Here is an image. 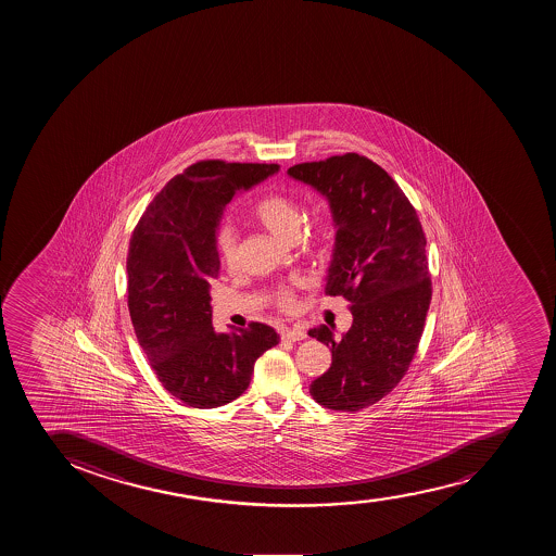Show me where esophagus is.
Returning <instances> with one entry per match:
<instances>
[{
    "label": "esophagus",
    "instance_id": "34e87169",
    "mask_svg": "<svg viewBox=\"0 0 556 556\" xmlns=\"http://www.w3.org/2000/svg\"><path fill=\"white\" fill-rule=\"evenodd\" d=\"M282 341L298 342L306 339V331L301 328H285L281 331Z\"/></svg>",
    "mask_w": 556,
    "mask_h": 556
}]
</instances>
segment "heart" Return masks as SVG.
I'll use <instances>...</instances> for the list:
<instances>
[{
  "instance_id": "b5f03b06",
  "label": "heart",
  "mask_w": 556,
  "mask_h": 556,
  "mask_svg": "<svg viewBox=\"0 0 556 556\" xmlns=\"http://www.w3.org/2000/svg\"><path fill=\"white\" fill-rule=\"evenodd\" d=\"M252 215L266 230L285 241H293L303 228L304 214L303 204L298 199L287 193H268L253 204ZM336 237V223L331 217L325 215L315 223L309 233V241L317 248H326ZM215 248L217 255L225 268H233L237 263V237L230 226H220L215 236ZM275 303L282 309H290L295 303L293 292L290 288H279L275 292Z\"/></svg>"
}]
</instances>
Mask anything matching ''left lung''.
Listing matches in <instances>:
<instances>
[{
  "instance_id": "left-lung-1",
  "label": "left lung",
  "mask_w": 556,
  "mask_h": 556,
  "mask_svg": "<svg viewBox=\"0 0 556 556\" xmlns=\"http://www.w3.org/2000/svg\"><path fill=\"white\" fill-rule=\"evenodd\" d=\"M323 193L336 223L326 293L350 303L352 328L336 341L328 326L309 337L331 348V366L309 386L320 406L361 412L406 375L431 303L426 236L390 174L364 155H333L288 168Z\"/></svg>"
}]
</instances>
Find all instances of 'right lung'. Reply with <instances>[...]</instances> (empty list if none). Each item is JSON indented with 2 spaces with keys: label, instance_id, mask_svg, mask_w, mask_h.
<instances>
[{
  "label": "right lung",
  "instance_id": "1",
  "mask_svg": "<svg viewBox=\"0 0 556 556\" xmlns=\"http://www.w3.org/2000/svg\"><path fill=\"white\" fill-rule=\"evenodd\" d=\"M277 170L198 161L166 182L134 228L127 257L134 331L163 388L187 406L208 409L242 395L255 361L279 344L277 331L263 323L217 333L210 306L223 210L237 190Z\"/></svg>",
  "mask_w": 556,
  "mask_h": 556
}]
</instances>
